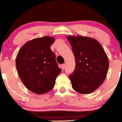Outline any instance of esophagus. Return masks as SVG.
Listing matches in <instances>:
<instances>
[{
	"mask_svg": "<svg viewBox=\"0 0 122 122\" xmlns=\"http://www.w3.org/2000/svg\"><path fill=\"white\" fill-rule=\"evenodd\" d=\"M65 68H66V64H63L61 65V68H62V70H64Z\"/></svg>",
	"mask_w": 122,
	"mask_h": 122,
	"instance_id": "34e87169",
	"label": "esophagus"
}]
</instances>
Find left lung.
<instances>
[{
	"instance_id": "left-lung-1",
	"label": "left lung",
	"mask_w": 122,
	"mask_h": 122,
	"mask_svg": "<svg viewBox=\"0 0 122 122\" xmlns=\"http://www.w3.org/2000/svg\"><path fill=\"white\" fill-rule=\"evenodd\" d=\"M76 67L69 77L72 87L81 94H90L98 88L106 77L109 60L97 41L89 37L69 36Z\"/></svg>"
}]
</instances>
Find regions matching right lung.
<instances>
[{"label": "right lung", "instance_id": "add662e5", "mask_svg": "<svg viewBox=\"0 0 122 122\" xmlns=\"http://www.w3.org/2000/svg\"><path fill=\"white\" fill-rule=\"evenodd\" d=\"M54 38H37L27 42L18 52L16 66L20 80L27 88L38 94L54 88L61 72L50 46Z\"/></svg>", "mask_w": 122, "mask_h": 122}]
</instances>
